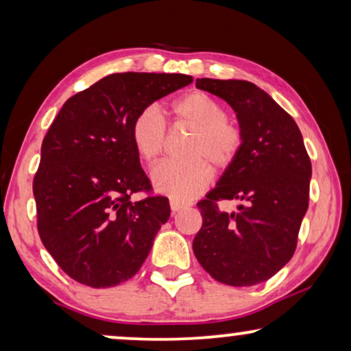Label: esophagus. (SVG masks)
Segmentation results:
<instances>
[{
	"label": "esophagus",
	"instance_id": "1",
	"mask_svg": "<svg viewBox=\"0 0 351 351\" xmlns=\"http://www.w3.org/2000/svg\"><path fill=\"white\" fill-rule=\"evenodd\" d=\"M169 204H171V210H172V214L179 213L180 209H184V208H186V206H189V204H186V203H182V201L176 199V198H171Z\"/></svg>",
	"mask_w": 351,
	"mask_h": 351
}]
</instances>
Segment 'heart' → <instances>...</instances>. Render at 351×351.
<instances>
[{
  "mask_svg": "<svg viewBox=\"0 0 351 351\" xmlns=\"http://www.w3.org/2000/svg\"><path fill=\"white\" fill-rule=\"evenodd\" d=\"M177 124L191 129L182 147L180 160H169L153 172V184L161 193L189 199L201 193L210 180V167L225 171L241 155L244 131L237 119L225 114V107L213 95L193 90L171 104ZM134 147L148 166H155L167 148V129L155 107L141 110L132 119Z\"/></svg>",
  "mask_w": 351,
  "mask_h": 351,
  "instance_id": "heart-1",
  "label": "heart"
}]
</instances>
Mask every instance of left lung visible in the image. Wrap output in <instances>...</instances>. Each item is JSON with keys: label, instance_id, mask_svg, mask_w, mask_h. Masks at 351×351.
Masks as SVG:
<instances>
[{"label": "left lung", "instance_id": "1", "mask_svg": "<svg viewBox=\"0 0 351 351\" xmlns=\"http://www.w3.org/2000/svg\"><path fill=\"white\" fill-rule=\"evenodd\" d=\"M196 88L232 105L244 131L241 155L198 203L203 225L193 252L228 286L267 281L294 256L308 209L311 161L300 129L265 90L241 80H196ZM242 201L237 213L218 201Z\"/></svg>", "mask_w": 351, "mask_h": 351}]
</instances>
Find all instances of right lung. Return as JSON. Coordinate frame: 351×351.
Returning a JSON list of instances; mask_svg holds the SVG:
<instances>
[{
    "label": "right lung",
    "mask_w": 351,
    "mask_h": 351,
    "mask_svg": "<svg viewBox=\"0 0 351 351\" xmlns=\"http://www.w3.org/2000/svg\"><path fill=\"white\" fill-rule=\"evenodd\" d=\"M180 73H114L64 104L43 138L33 179L38 233L81 285L112 287L141 270L171 208L153 195L131 138L132 119L190 84ZM143 191V200L132 202Z\"/></svg>",
    "instance_id": "obj_1"
}]
</instances>
